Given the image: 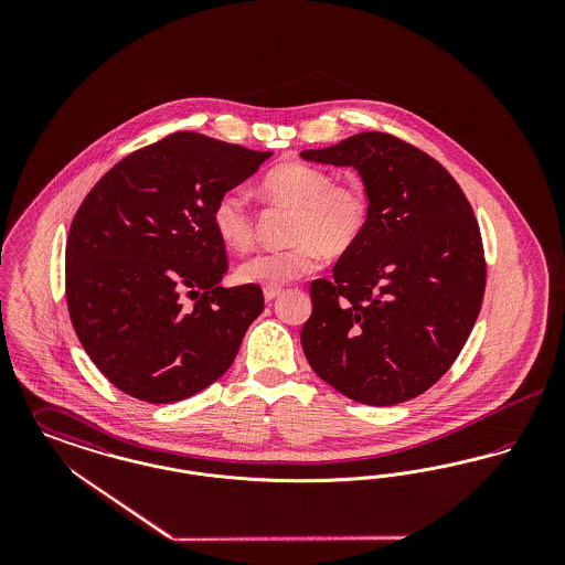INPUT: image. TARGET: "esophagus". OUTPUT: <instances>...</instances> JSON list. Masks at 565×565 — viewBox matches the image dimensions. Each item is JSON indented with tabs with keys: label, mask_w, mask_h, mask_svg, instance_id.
I'll return each mask as SVG.
<instances>
[{
	"label": "esophagus",
	"mask_w": 565,
	"mask_h": 565,
	"mask_svg": "<svg viewBox=\"0 0 565 565\" xmlns=\"http://www.w3.org/2000/svg\"><path fill=\"white\" fill-rule=\"evenodd\" d=\"M281 292H284L281 288H265V290H263V295H265V300H267V302L275 300V298L281 295Z\"/></svg>",
	"instance_id": "34e87169"
}]
</instances>
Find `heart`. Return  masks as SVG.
Instances as JSON below:
<instances>
[{"instance_id":"heart-1","label":"heart","mask_w":565,"mask_h":565,"mask_svg":"<svg viewBox=\"0 0 565 565\" xmlns=\"http://www.w3.org/2000/svg\"><path fill=\"white\" fill-rule=\"evenodd\" d=\"M270 203L295 207L288 249L258 252L239 265L242 284L279 288L320 267L322 252L339 256L360 239L369 217L366 194L358 184L332 182L320 167L284 162L270 169L260 182ZM215 235L226 247L243 252L254 242V214L242 190H228L215 201L212 212Z\"/></svg>"}]
</instances>
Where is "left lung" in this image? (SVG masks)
Segmentation results:
<instances>
[{"instance_id":"8db88e82","label":"left lung","mask_w":565,"mask_h":565,"mask_svg":"<svg viewBox=\"0 0 565 565\" xmlns=\"http://www.w3.org/2000/svg\"><path fill=\"white\" fill-rule=\"evenodd\" d=\"M300 159L353 167L369 199L364 233L332 279L309 288L302 351L316 375L355 403L411 401L449 371L481 311L483 243L472 207L443 164L392 135H353Z\"/></svg>"}]
</instances>
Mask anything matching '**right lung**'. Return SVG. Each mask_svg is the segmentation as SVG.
<instances>
[{
    "mask_svg": "<svg viewBox=\"0 0 565 565\" xmlns=\"http://www.w3.org/2000/svg\"><path fill=\"white\" fill-rule=\"evenodd\" d=\"M270 154L180 131L114 164L82 201L65 247L67 309L120 392L178 403L233 364L265 298L260 286H220L228 265L212 212Z\"/></svg>",
    "mask_w": 565,
    "mask_h": 565,
    "instance_id": "right-lung-1",
    "label": "right lung"
}]
</instances>
